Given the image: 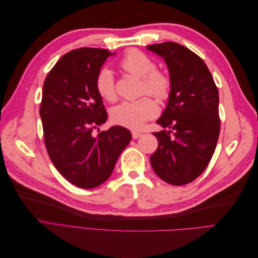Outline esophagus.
Wrapping results in <instances>:
<instances>
[{"label": "esophagus", "instance_id": "34e87169", "mask_svg": "<svg viewBox=\"0 0 258 258\" xmlns=\"http://www.w3.org/2000/svg\"><path fill=\"white\" fill-rule=\"evenodd\" d=\"M140 137H142V134H141V132L132 131V138H134V139H139Z\"/></svg>", "mask_w": 258, "mask_h": 258}]
</instances>
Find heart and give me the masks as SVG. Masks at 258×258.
Masks as SVG:
<instances>
[{"label": "heart", "instance_id": "b5f03b06", "mask_svg": "<svg viewBox=\"0 0 258 258\" xmlns=\"http://www.w3.org/2000/svg\"><path fill=\"white\" fill-rule=\"evenodd\" d=\"M120 68L124 71L142 79V89L159 100L167 99L171 90L170 77L162 71L156 70L152 58L144 52L132 49L124 54L120 61ZM96 87L99 95L106 101L116 99L115 80L111 70L101 69L96 77ZM158 106L150 97H143L132 101H123L111 111L114 123L130 129H138L158 114Z\"/></svg>", "mask_w": 258, "mask_h": 258}]
</instances>
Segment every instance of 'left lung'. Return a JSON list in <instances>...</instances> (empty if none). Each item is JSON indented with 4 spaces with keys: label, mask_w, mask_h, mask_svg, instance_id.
I'll use <instances>...</instances> for the list:
<instances>
[{
    "label": "left lung",
    "mask_w": 258,
    "mask_h": 258,
    "mask_svg": "<svg viewBox=\"0 0 258 258\" xmlns=\"http://www.w3.org/2000/svg\"><path fill=\"white\" fill-rule=\"evenodd\" d=\"M169 69L171 90L154 132L158 147L152 167L163 181L181 186L196 179L212 158L220 136L218 90L205 61L173 42L150 45Z\"/></svg>",
    "instance_id": "left-lung-1"
}]
</instances>
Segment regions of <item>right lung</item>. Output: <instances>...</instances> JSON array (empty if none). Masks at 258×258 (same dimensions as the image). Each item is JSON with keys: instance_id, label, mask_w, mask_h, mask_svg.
Listing matches in <instances>:
<instances>
[{"instance_id": "add662e5", "label": "right lung", "mask_w": 258, "mask_h": 258, "mask_svg": "<svg viewBox=\"0 0 258 258\" xmlns=\"http://www.w3.org/2000/svg\"><path fill=\"white\" fill-rule=\"evenodd\" d=\"M112 54L102 48L70 51L50 70L43 86L40 115L46 150L59 173L85 189L111 176L132 138L121 126L93 135L107 119L96 77Z\"/></svg>"}]
</instances>
